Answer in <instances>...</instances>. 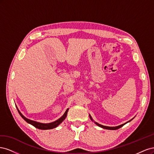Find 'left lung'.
<instances>
[{"mask_svg": "<svg viewBox=\"0 0 154 154\" xmlns=\"http://www.w3.org/2000/svg\"><path fill=\"white\" fill-rule=\"evenodd\" d=\"M90 118H91V120H92V118H91V116H90ZM132 120V119H131ZM131 120H130L129 122H130V121ZM128 122H127L126 123H127ZM97 126H99V127H101V128H105V129H108V130H117V129H118V128H121V127H122L123 126L125 125V124H126V123H125V124H123V125H119V126H118V127H106V126H103V125H100V124H98L97 123H95Z\"/></svg>", "mask_w": 154, "mask_h": 154, "instance_id": "left-lung-1", "label": "left lung"}]
</instances>
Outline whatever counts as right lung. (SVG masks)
<instances>
[{"instance_id":"right-lung-1","label":"right lung","mask_w":154,"mask_h":154,"mask_svg":"<svg viewBox=\"0 0 154 154\" xmlns=\"http://www.w3.org/2000/svg\"><path fill=\"white\" fill-rule=\"evenodd\" d=\"M68 110H69V109H67L66 110V112L64 113V114L62 116L61 118H60V119H58V120L55 121V122H52V123H39V122H34V121H32V120H30L29 119L25 118L24 116L21 114V112L19 111V110L17 109V110L18 112V113H19V114L21 116V117L23 119H24L27 123H28L32 125V126H34L35 127L38 128V129H40V130H48V129H52V128H54L57 127L58 125H59L60 123H61L63 122V121L65 119H66V116H67V114Z\"/></svg>"}]
</instances>
